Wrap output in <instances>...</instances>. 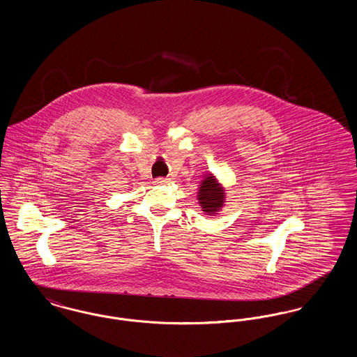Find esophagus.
Returning a JSON list of instances; mask_svg holds the SVG:
<instances>
[{"label":"esophagus","mask_w":357,"mask_h":357,"mask_svg":"<svg viewBox=\"0 0 357 357\" xmlns=\"http://www.w3.org/2000/svg\"><path fill=\"white\" fill-rule=\"evenodd\" d=\"M153 183L158 185V186H162V185L169 183V179H167V178H156V179L153 181Z\"/></svg>","instance_id":"34e87169"}]
</instances>
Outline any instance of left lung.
<instances>
[{
    "mask_svg": "<svg viewBox=\"0 0 357 357\" xmlns=\"http://www.w3.org/2000/svg\"><path fill=\"white\" fill-rule=\"evenodd\" d=\"M198 201L204 213H208L210 215L217 214V211L223 206L225 190L213 176V174H210L202 181L198 192Z\"/></svg>",
    "mask_w": 357,
    "mask_h": 357,
    "instance_id": "1",
    "label": "left lung"
}]
</instances>
